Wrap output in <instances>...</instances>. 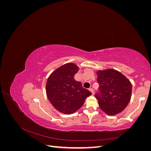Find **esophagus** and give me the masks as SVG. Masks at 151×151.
<instances>
[{"label":"esophagus","mask_w":151,"mask_h":151,"mask_svg":"<svg viewBox=\"0 0 151 151\" xmlns=\"http://www.w3.org/2000/svg\"><path fill=\"white\" fill-rule=\"evenodd\" d=\"M89 90H90L91 92L92 93V94H94V89H93V88H89Z\"/></svg>","instance_id":"esophagus-1"}]
</instances>
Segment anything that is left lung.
Listing matches in <instances>:
<instances>
[{
  "label": "left lung",
  "instance_id": "left-lung-1",
  "mask_svg": "<svg viewBox=\"0 0 151 151\" xmlns=\"http://www.w3.org/2000/svg\"><path fill=\"white\" fill-rule=\"evenodd\" d=\"M99 88L95 98L100 108L108 115H115L124 109L131 98L130 82L113 69L97 72Z\"/></svg>",
  "mask_w": 151,
  "mask_h": 151
}]
</instances>
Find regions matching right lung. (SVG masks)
I'll list each match as a JSON object with an SVG mask.
<instances>
[{
    "instance_id": "obj_1",
    "label": "right lung",
    "mask_w": 151,
    "mask_h": 151,
    "mask_svg": "<svg viewBox=\"0 0 151 151\" xmlns=\"http://www.w3.org/2000/svg\"><path fill=\"white\" fill-rule=\"evenodd\" d=\"M79 68L73 63H67L55 70L48 77L46 86L49 101L58 111L71 114L79 109L86 98L91 95L74 77Z\"/></svg>"
}]
</instances>
